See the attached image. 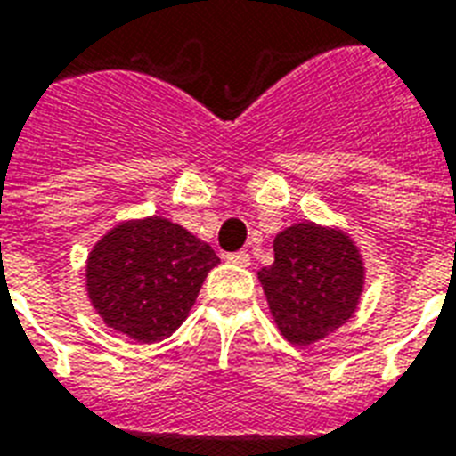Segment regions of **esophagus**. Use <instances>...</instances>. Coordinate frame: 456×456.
<instances>
[{"label": "esophagus", "instance_id": "34e87169", "mask_svg": "<svg viewBox=\"0 0 456 456\" xmlns=\"http://www.w3.org/2000/svg\"><path fill=\"white\" fill-rule=\"evenodd\" d=\"M227 260L232 265H239V267H248L250 265V256L246 250H239V253H229Z\"/></svg>", "mask_w": 456, "mask_h": 456}]
</instances>
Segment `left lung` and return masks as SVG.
I'll use <instances>...</instances> for the list:
<instances>
[{"mask_svg":"<svg viewBox=\"0 0 456 456\" xmlns=\"http://www.w3.org/2000/svg\"><path fill=\"white\" fill-rule=\"evenodd\" d=\"M364 260L338 227L296 222L274 236V263L257 272L272 319L293 346H312L357 312Z\"/></svg>","mask_w":456,"mask_h":456,"instance_id":"obj_1","label":"left lung"}]
</instances>
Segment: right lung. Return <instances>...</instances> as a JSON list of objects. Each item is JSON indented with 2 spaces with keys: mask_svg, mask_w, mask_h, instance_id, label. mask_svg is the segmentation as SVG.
<instances>
[{
  "mask_svg": "<svg viewBox=\"0 0 456 456\" xmlns=\"http://www.w3.org/2000/svg\"><path fill=\"white\" fill-rule=\"evenodd\" d=\"M217 263L206 241L160 215L118 222L89 250V303L106 326L156 343L189 317Z\"/></svg>",
  "mask_w": 456,
  "mask_h": 456,
  "instance_id": "obj_1",
  "label": "right lung"
}]
</instances>
